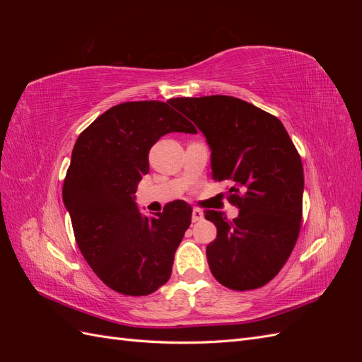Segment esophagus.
<instances>
[{
    "instance_id": "esophagus-1",
    "label": "esophagus",
    "mask_w": 362,
    "mask_h": 362,
    "mask_svg": "<svg viewBox=\"0 0 362 362\" xmlns=\"http://www.w3.org/2000/svg\"><path fill=\"white\" fill-rule=\"evenodd\" d=\"M204 218V211L199 210V208H193L192 211V222H199Z\"/></svg>"
}]
</instances>
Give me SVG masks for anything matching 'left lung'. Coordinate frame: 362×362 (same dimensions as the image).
<instances>
[{
	"label": "left lung",
	"mask_w": 362,
	"mask_h": 362,
	"mask_svg": "<svg viewBox=\"0 0 362 362\" xmlns=\"http://www.w3.org/2000/svg\"><path fill=\"white\" fill-rule=\"evenodd\" d=\"M170 105L204 134L213 178L233 182L229 201L238 216L205 213L217 228L206 246L213 276L238 291L262 287L286 264L300 231L303 168L287 129L234 96L173 98Z\"/></svg>",
	"instance_id": "left-lung-1"
}]
</instances>
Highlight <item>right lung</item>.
<instances>
[{
    "instance_id": "1",
    "label": "right lung",
    "mask_w": 362,
    "mask_h": 362,
    "mask_svg": "<svg viewBox=\"0 0 362 362\" xmlns=\"http://www.w3.org/2000/svg\"><path fill=\"white\" fill-rule=\"evenodd\" d=\"M169 133L196 128L168 103L137 101L112 107L75 141L63 202L84 259L117 293L146 296L166 284L192 223L184 201L154 216L140 213L136 202L149 149Z\"/></svg>"
}]
</instances>
